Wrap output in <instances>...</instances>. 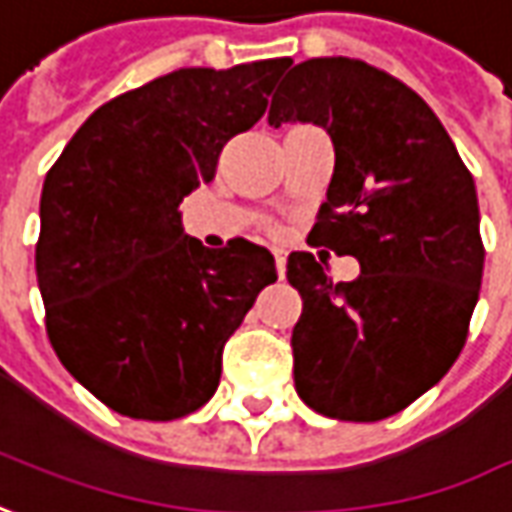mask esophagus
Returning a JSON list of instances; mask_svg holds the SVG:
<instances>
[{
	"label": "esophagus",
	"mask_w": 512,
	"mask_h": 512,
	"mask_svg": "<svg viewBox=\"0 0 512 512\" xmlns=\"http://www.w3.org/2000/svg\"><path fill=\"white\" fill-rule=\"evenodd\" d=\"M274 266H277V274H280V277L286 274V255H283V252H274Z\"/></svg>",
	"instance_id": "esophagus-1"
}]
</instances>
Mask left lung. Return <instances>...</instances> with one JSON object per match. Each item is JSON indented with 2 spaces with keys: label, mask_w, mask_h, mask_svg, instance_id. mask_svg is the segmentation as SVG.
<instances>
[{
  "label": "left lung",
  "mask_w": 512,
  "mask_h": 512,
  "mask_svg": "<svg viewBox=\"0 0 512 512\" xmlns=\"http://www.w3.org/2000/svg\"><path fill=\"white\" fill-rule=\"evenodd\" d=\"M289 121L334 141L309 238L360 260L357 280L334 283L311 252L289 255L303 297L294 388L317 414L377 422L433 388L465 348L485 269L473 175L431 107L360 59L294 64L269 110L272 127Z\"/></svg>",
  "instance_id": "1"
}]
</instances>
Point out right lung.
<instances>
[{
	"label": "right lung",
	"instance_id": "obj_1",
	"mask_svg": "<svg viewBox=\"0 0 512 512\" xmlns=\"http://www.w3.org/2000/svg\"><path fill=\"white\" fill-rule=\"evenodd\" d=\"M289 59L184 67L101 104L42 189L36 277L62 365L115 414L167 422L221 382L223 345L277 280L269 249L184 235L178 206L255 127Z\"/></svg>",
	"mask_w": 512,
	"mask_h": 512
}]
</instances>
